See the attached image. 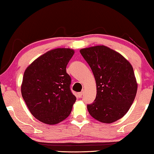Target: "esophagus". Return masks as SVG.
<instances>
[{"mask_svg":"<svg viewBox=\"0 0 154 154\" xmlns=\"http://www.w3.org/2000/svg\"><path fill=\"white\" fill-rule=\"evenodd\" d=\"M83 94V92H79L78 93V96H79V98H82V96Z\"/></svg>","mask_w":154,"mask_h":154,"instance_id":"1","label":"esophagus"}]
</instances>
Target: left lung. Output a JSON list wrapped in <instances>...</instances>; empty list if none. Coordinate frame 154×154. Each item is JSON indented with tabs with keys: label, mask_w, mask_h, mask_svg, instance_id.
<instances>
[{
	"label": "left lung",
	"mask_w": 154,
	"mask_h": 154,
	"mask_svg": "<svg viewBox=\"0 0 154 154\" xmlns=\"http://www.w3.org/2000/svg\"><path fill=\"white\" fill-rule=\"evenodd\" d=\"M92 69L96 83V96L87 105L90 116L103 123L122 118L135 98L137 83L133 68L120 54L104 45L80 50Z\"/></svg>",
	"instance_id": "1"
}]
</instances>
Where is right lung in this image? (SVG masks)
<instances>
[{"label":"right lung","instance_id":"add662e5","mask_svg":"<svg viewBox=\"0 0 154 154\" xmlns=\"http://www.w3.org/2000/svg\"><path fill=\"white\" fill-rule=\"evenodd\" d=\"M74 53L71 49H52L26 69L22 97L32 116L43 123L56 124L71 113L76 97L70 88L71 78L66 68Z\"/></svg>","mask_w":154,"mask_h":154}]
</instances>
